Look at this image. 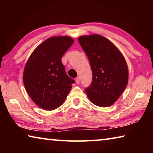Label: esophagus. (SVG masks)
Returning a JSON list of instances; mask_svg holds the SVG:
<instances>
[{"mask_svg":"<svg viewBox=\"0 0 153 153\" xmlns=\"http://www.w3.org/2000/svg\"><path fill=\"white\" fill-rule=\"evenodd\" d=\"M75 80H76V82L77 83V84H78L79 83V77H77V78H76V79H75Z\"/></svg>","mask_w":153,"mask_h":153,"instance_id":"obj_1","label":"esophagus"}]
</instances>
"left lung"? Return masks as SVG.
Segmentation results:
<instances>
[{
  "mask_svg": "<svg viewBox=\"0 0 153 153\" xmlns=\"http://www.w3.org/2000/svg\"><path fill=\"white\" fill-rule=\"evenodd\" d=\"M78 41L88 58L92 81L86 88L93 104L112 105L127 86L128 68L125 58L109 40L98 34L82 36Z\"/></svg>",
  "mask_w": 153,
  "mask_h": 153,
  "instance_id": "obj_1",
  "label": "left lung"
}]
</instances>
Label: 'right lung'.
<instances>
[{"label":"right lung","mask_w":153,"mask_h":153,"mask_svg":"<svg viewBox=\"0 0 153 153\" xmlns=\"http://www.w3.org/2000/svg\"><path fill=\"white\" fill-rule=\"evenodd\" d=\"M74 42L66 36L49 38L33 51L25 64L23 75L25 90L43 109L54 110L63 105L75 83L61 62Z\"/></svg>","instance_id":"obj_1"}]
</instances>
